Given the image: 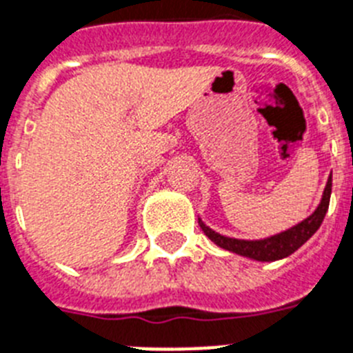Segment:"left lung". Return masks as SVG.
<instances>
[{
	"label": "left lung",
	"mask_w": 353,
	"mask_h": 353,
	"mask_svg": "<svg viewBox=\"0 0 353 353\" xmlns=\"http://www.w3.org/2000/svg\"><path fill=\"white\" fill-rule=\"evenodd\" d=\"M330 194H332V174L328 176L327 186L323 190L321 201H319L318 208L310 213L305 221L298 222L296 226L289 228L285 232L276 233V235L265 236V239H256V241H244V239H233V236L221 235V233L213 232L212 228L206 226L199 219V226L208 236L213 244H217L222 250L230 251V253L241 254L245 259L256 260V262H274V260L287 259L289 254L300 250L305 242L309 241L314 233L318 232L321 226L323 219L327 215L328 203H330Z\"/></svg>",
	"instance_id": "left-lung-1"
}]
</instances>
